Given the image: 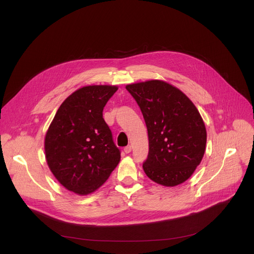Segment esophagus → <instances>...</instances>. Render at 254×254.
<instances>
[{"label": "esophagus", "mask_w": 254, "mask_h": 254, "mask_svg": "<svg viewBox=\"0 0 254 254\" xmlns=\"http://www.w3.org/2000/svg\"><path fill=\"white\" fill-rule=\"evenodd\" d=\"M131 150H132L131 146H127V147H125V148H124V152H125L126 154H129V153L131 152Z\"/></svg>", "instance_id": "34e87169"}]
</instances>
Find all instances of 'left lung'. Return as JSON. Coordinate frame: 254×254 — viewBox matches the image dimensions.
Instances as JSON below:
<instances>
[{
    "instance_id": "left-lung-1",
    "label": "left lung",
    "mask_w": 254,
    "mask_h": 254,
    "mask_svg": "<svg viewBox=\"0 0 254 254\" xmlns=\"http://www.w3.org/2000/svg\"><path fill=\"white\" fill-rule=\"evenodd\" d=\"M137 102L149 136L146 175L157 184H182L200 163L207 131L195 105L172 84L148 80L126 86Z\"/></svg>"
}]
</instances>
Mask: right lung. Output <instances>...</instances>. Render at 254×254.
Segmentation results:
<instances>
[{
  "instance_id": "1",
  "label": "right lung",
  "mask_w": 254,
  "mask_h": 254,
  "mask_svg": "<svg viewBox=\"0 0 254 254\" xmlns=\"http://www.w3.org/2000/svg\"><path fill=\"white\" fill-rule=\"evenodd\" d=\"M116 86H88L72 93L59 107L48 128V167L66 189L86 195L98 189L121 159L103 108Z\"/></svg>"
}]
</instances>
